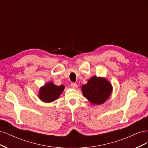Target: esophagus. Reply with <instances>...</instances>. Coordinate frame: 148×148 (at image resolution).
I'll list each match as a JSON object with an SVG mask.
<instances>
[{
    "label": "esophagus",
    "mask_w": 148,
    "mask_h": 148,
    "mask_svg": "<svg viewBox=\"0 0 148 148\" xmlns=\"http://www.w3.org/2000/svg\"><path fill=\"white\" fill-rule=\"evenodd\" d=\"M70 86H71V88H74V89H76V88H78L77 84H76V83H71L70 84Z\"/></svg>",
    "instance_id": "1"
}]
</instances>
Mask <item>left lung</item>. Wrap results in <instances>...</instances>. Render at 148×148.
<instances>
[{"instance_id": "left-lung-1", "label": "left lung", "mask_w": 148, "mask_h": 148, "mask_svg": "<svg viewBox=\"0 0 148 148\" xmlns=\"http://www.w3.org/2000/svg\"><path fill=\"white\" fill-rule=\"evenodd\" d=\"M84 97L93 105H100L109 99L112 92V84L104 77L93 76L82 86Z\"/></svg>"}]
</instances>
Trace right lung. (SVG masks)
<instances>
[{
  "label": "right lung",
  "instance_id": "add662e5",
  "mask_svg": "<svg viewBox=\"0 0 148 148\" xmlns=\"http://www.w3.org/2000/svg\"><path fill=\"white\" fill-rule=\"evenodd\" d=\"M64 89V85L57 86L52 82H48L40 88L38 97L44 102H52L59 97Z\"/></svg>",
  "mask_w": 148,
  "mask_h": 148
}]
</instances>
